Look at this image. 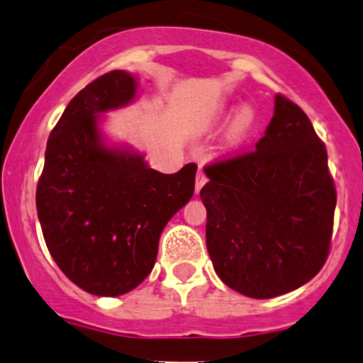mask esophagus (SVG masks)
<instances>
[{
	"mask_svg": "<svg viewBox=\"0 0 363 363\" xmlns=\"http://www.w3.org/2000/svg\"><path fill=\"white\" fill-rule=\"evenodd\" d=\"M205 182H207V174H205V172L201 170V169H198V172H196V182H194V189H196V193L200 191L201 188H203Z\"/></svg>",
	"mask_w": 363,
	"mask_h": 363,
	"instance_id": "obj_1",
	"label": "esophagus"
}]
</instances>
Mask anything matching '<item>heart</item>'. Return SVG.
<instances>
[{"mask_svg":"<svg viewBox=\"0 0 363 363\" xmlns=\"http://www.w3.org/2000/svg\"><path fill=\"white\" fill-rule=\"evenodd\" d=\"M247 123H249V114H245V113H243L242 116H240L238 120L235 121V127H233V132H235V133L242 132L243 128H245V125H247Z\"/></svg>","mask_w":363,"mask_h":363,"instance_id":"heart-1","label":"heart"}]
</instances>
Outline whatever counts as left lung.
Here are the masks:
<instances>
[{"mask_svg": "<svg viewBox=\"0 0 363 363\" xmlns=\"http://www.w3.org/2000/svg\"><path fill=\"white\" fill-rule=\"evenodd\" d=\"M203 170L207 249L228 287L269 299L296 291L323 268L337 194L325 144L296 102L278 94L254 150Z\"/></svg>", "mask_w": 363, "mask_h": 363, "instance_id": "left-lung-1", "label": "left lung"}]
</instances>
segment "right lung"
Returning a JSON list of instances; mask_svg holds the SVG:
<instances>
[{"instance_id": "add662e5", "label": "right lung", "mask_w": 363, "mask_h": 363, "mask_svg": "<svg viewBox=\"0 0 363 363\" xmlns=\"http://www.w3.org/2000/svg\"><path fill=\"white\" fill-rule=\"evenodd\" d=\"M130 72L109 71L67 104L53 127L36 188V208L53 261L94 296H121L155 266L163 228L191 200L198 167L175 174L140 155L102 146L97 114L132 101Z\"/></svg>"}]
</instances>
